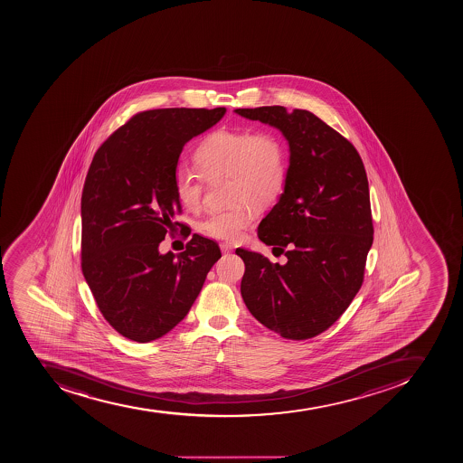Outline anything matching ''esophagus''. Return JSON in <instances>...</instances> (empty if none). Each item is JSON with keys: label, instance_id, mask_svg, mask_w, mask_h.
Segmentation results:
<instances>
[{"label": "esophagus", "instance_id": "esophagus-1", "mask_svg": "<svg viewBox=\"0 0 463 463\" xmlns=\"http://www.w3.org/2000/svg\"><path fill=\"white\" fill-rule=\"evenodd\" d=\"M221 250H222V253L230 254V253H232L233 249H232V246H231V244H228V242H222Z\"/></svg>", "mask_w": 463, "mask_h": 463}]
</instances>
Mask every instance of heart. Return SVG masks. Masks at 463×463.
<instances>
[{
	"instance_id": "b5f03b06",
	"label": "heart",
	"mask_w": 463,
	"mask_h": 463,
	"mask_svg": "<svg viewBox=\"0 0 463 463\" xmlns=\"http://www.w3.org/2000/svg\"><path fill=\"white\" fill-rule=\"evenodd\" d=\"M194 160L205 177L228 175L230 209L217 210L198 223L204 237L233 241L253 222L250 203L265 205L279 197L287 177V158L281 140L270 131L217 130L207 136ZM193 168L177 165L175 194L189 212L203 204L204 177Z\"/></svg>"
}]
</instances>
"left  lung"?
Masks as SVG:
<instances>
[{"instance_id": "left-lung-1", "label": "left lung", "mask_w": 463, "mask_h": 463, "mask_svg": "<svg viewBox=\"0 0 463 463\" xmlns=\"http://www.w3.org/2000/svg\"><path fill=\"white\" fill-rule=\"evenodd\" d=\"M235 112L279 128L290 146L284 193L258 228L259 240L287 263L235 250L246 265L242 299L284 339H311L332 327L364 281L374 232L364 164L348 139L312 112Z\"/></svg>"}]
</instances>
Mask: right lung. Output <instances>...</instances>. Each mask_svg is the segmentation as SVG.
<instances>
[{
    "mask_svg": "<svg viewBox=\"0 0 463 463\" xmlns=\"http://www.w3.org/2000/svg\"><path fill=\"white\" fill-rule=\"evenodd\" d=\"M225 108H168L133 115L96 151L81 195V269L99 311L119 335L146 344L186 317L221 259L194 233L186 250L161 254L182 205L173 176L184 144L213 128Z\"/></svg>",
    "mask_w": 463,
    "mask_h": 463,
    "instance_id": "1",
    "label": "right lung"
}]
</instances>
